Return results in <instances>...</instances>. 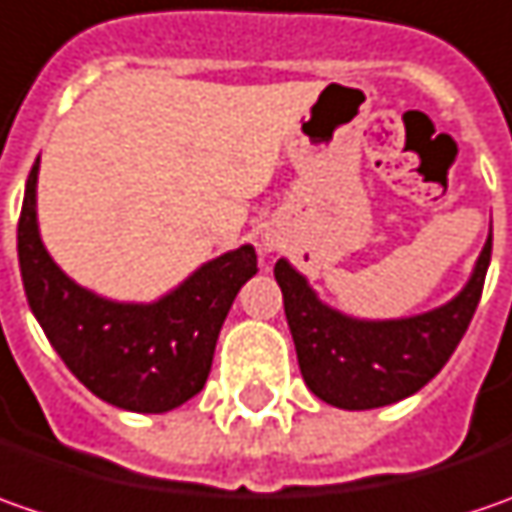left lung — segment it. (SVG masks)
<instances>
[{"instance_id": "1", "label": "left lung", "mask_w": 512, "mask_h": 512, "mask_svg": "<svg viewBox=\"0 0 512 512\" xmlns=\"http://www.w3.org/2000/svg\"><path fill=\"white\" fill-rule=\"evenodd\" d=\"M490 252L493 229L456 298L430 312L389 321L352 318L323 303L309 280L280 257L275 280L306 387L338 410H375L415 395L450 361L473 321Z\"/></svg>"}]
</instances>
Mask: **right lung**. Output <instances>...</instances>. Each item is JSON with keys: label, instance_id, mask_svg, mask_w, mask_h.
Returning <instances> with one entry per match:
<instances>
[{"label": "right lung", "instance_id": "right-lung-1", "mask_svg": "<svg viewBox=\"0 0 512 512\" xmlns=\"http://www.w3.org/2000/svg\"><path fill=\"white\" fill-rule=\"evenodd\" d=\"M39 160L28 174L16 229L31 312L56 355L97 398L128 412H168L206 387L214 346L240 286L257 272L243 243L194 269L151 303L102 298L48 255L36 220Z\"/></svg>", "mask_w": 512, "mask_h": 512}]
</instances>
